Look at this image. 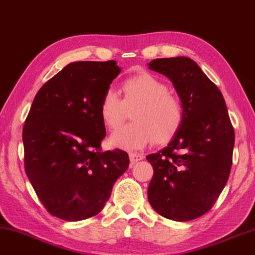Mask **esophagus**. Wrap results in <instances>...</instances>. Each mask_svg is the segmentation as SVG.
Segmentation results:
<instances>
[{"label":"esophagus","mask_w":255,"mask_h":255,"mask_svg":"<svg viewBox=\"0 0 255 255\" xmlns=\"http://www.w3.org/2000/svg\"><path fill=\"white\" fill-rule=\"evenodd\" d=\"M129 159H130L131 164H136V162L142 160L143 154L142 153H136V152H130V153H129Z\"/></svg>","instance_id":"1"}]
</instances>
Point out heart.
Segmentation results:
<instances>
[{
    "instance_id": "obj_1",
    "label": "heart",
    "mask_w": 255,
    "mask_h": 255,
    "mask_svg": "<svg viewBox=\"0 0 255 255\" xmlns=\"http://www.w3.org/2000/svg\"><path fill=\"white\" fill-rule=\"evenodd\" d=\"M124 100L108 90L100 105V115L106 127L116 129L134 110L132 120L111 135L110 142L123 150L142 149L152 140L167 143L177 134L184 120V108L176 95L168 91L161 80L147 72L128 78L123 83Z\"/></svg>"
}]
</instances>
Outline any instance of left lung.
Returning a JSON list of instances; mask_svg holds the SVG:
<instances>
[{
    "label": "left lung",
    "instance_id": "left-lung-1",
    "mask_svg": "<svg viewBox=\"0 0 255 255\" xmlns=\"http://www.w3.org/2000/svg\"><path fill=\"white\" fill-rule=\"evenodd\" d=\"M149 68L173 82L183 124L168 145L149 154L153 177L147 199L173 221H190L212 208L229 178L235 131L221 91L188 57L153 59Z\"/></svg>",
    "mask_w": 255,
    "mask_h": 255
}]
</instances>
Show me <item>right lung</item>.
Masks as SVG:
<instances>
[{
    "instance_id": "add662e5",
    "label": "right lung",
    "mask_w": 255,
    "mask_h": 255,
    "mask_svg": "<svg viewBox=\"0 0 255 255\" xmlns=\"http://www.w3.org/2000/svg\"><path fill=\"white\" fill-rule=\"evenodd\" d=\"M116 60L74 62L37 91L22 128L25 172L43 206L65 221L100 213L129 166L123 150H101L103 95L120 73Z\"/></svg>"
}]
</instances>
